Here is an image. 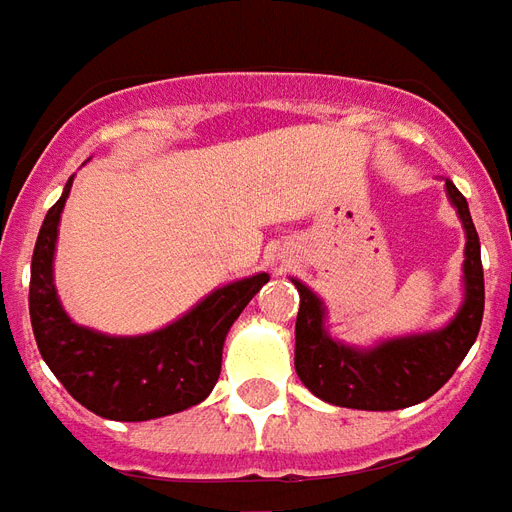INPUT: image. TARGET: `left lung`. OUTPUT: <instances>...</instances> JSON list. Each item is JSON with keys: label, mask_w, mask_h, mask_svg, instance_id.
<instances>
[{"label": "left lung", "mask_w": 512, "mask_h": 512, "mask_svg": "<svg viewBox=\"0 0 512 512\" xmlns=\"http://www.w3.org/2000/svg\"><path fill=\"white\" fill-rule=\"evenodd\" d=\"M449 201L466 228V300L447 328L405 339H391L372 350H355L325 333V308L308 286L295 281L300 308L295 322V369L311 394L342 408L400 411L433 397L447 383L477 339L485 308L480 237L471 223L469 204L447 179Z\"/></svg>", "instance_id": "8db88e82"}]
</instances>
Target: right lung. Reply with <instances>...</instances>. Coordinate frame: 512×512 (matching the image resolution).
Returning a JSON list of instances; mask_svg holds the SVG:
<instances>
[{
	"instance_id": "1",
	"label": "right lung",
	"mask_w": 512,
	"mask_h": 512,
	"mask_svg": "<svg viewBox=\"0 0 512 512\" xmlns=\"http://www.w3.org/2000/svg\"><path fill=\"white\" fill-rule=\"evenodd\" d=\"M71 181L46 212L32 253L30 320L43 361L76 402L104 419L146 422L198 405L220 378L228 328L270 275L215 289L190 314L146 336H104L82 328L68 320L52 281L57 223Z\"/></svg>"
}]
</instances>
